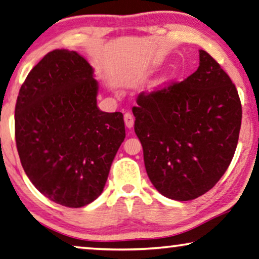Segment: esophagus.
<instances>
[{
	"instance_id": "obj_1",
	"label": "esophagus",
	"mask_w": 259,
	"mask_h": 259,
	"mask_svg": "<svg viewBox=\"0 0 259 259\" xmlns=\"http://www.w3.org/2000/svg\"><path fill=\"white\" fill-rule=\"evenodd\" d=\"M134 121H135L134 116L131 115L130 112H126V114L124 115V123H125L126 128H128V129H131V128H133V125H134Z\"/></svg>"
}]
</instances>
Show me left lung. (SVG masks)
<instances>
[{"label":"left lung","mask_w":259,"mask_h":259,"mask_svg":"<svg viewBox=\"0 0 259 259\" xmlns=\"http://www.w3.org/2000/svg\"><path fill=\"white\" fill-rule=\"evenodd\" d=\"M135 133L149 180L159 194L190 201L212 189L237 148L242 104L221 65L199 50V67L182 82L137 97Z\"/></svg>","instance_id":"1"}]
</instances>
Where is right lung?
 Here are the masks:
<instances>
[{
	"mask_svg": "<svg viewBox=\"0 0 259 259\" xmlns=\"http://www.w3.org/2000/svg\"><path fill=\"white\" fill-rule=\"evenodd\" d=\"M94 69L76 52L56 49L31 69L15 107L22 166L50 201L81 207L102 194L125 138L122 112L97 107Z\"/></svg>",
	"mask_w": 259,
	"mask_h": 259,
	"instance_id": "add662e5",
	"label": "right lung"
}]
</instances>
